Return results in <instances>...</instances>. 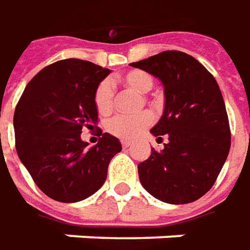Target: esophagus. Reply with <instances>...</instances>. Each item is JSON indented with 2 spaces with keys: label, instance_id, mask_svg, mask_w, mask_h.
<instances>
[{
  "label": "esophagus",
  "instance_id": "1",
  "mask_svg": "<svg viewBox=\"0 0 250 250\" xmlns=\"http://www.w3.org/2000/svg\"><path fill=\"white\" fill-rule=\"evenodd\" d=\"M130 145H131V142L130 141H122V146H123V148H128Z\"/></svg>",
  "mask_w": 250,
  "mask_h": 250
}]
</instances>
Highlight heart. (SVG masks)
<instances>
[{"label":"heart","mask_w":250,"mask_h":250,"mask_svg":"<svg viewBox=\"0 0 250 250\" xmlns=\"http://www.w3.org/2000/svg\"><path fill=\"white\" fill-rule=\"evenodd\" d=\"M119 82L125 84V87H130L137 92L145 94L151 90L153 85V77L145 70L134 69L128 70L119 77ZM94 102L101 115H109L113 109L115 102V91L113 85L109 80H102L99 83L95 94H94ZM152 115L149 112H141L138 115L125 116L119 115L109 120L106 125V130L112 135H115L120 140H133L138 134H141L146 127L152 123Z\"/></svg>","instance_id":"1"}]
</instances>
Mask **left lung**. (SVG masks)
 Listing matches in <instances>:
<instances>
[{
	"label": "left lung",
	"mask_w": 250,
	"mask_h": 250,
	"mask_svg": "<svg viewBox=\"0 0 250 250\" xmlns=\"http://www.w3.org/2000/svg\"><path fill=\"white\" fill-rule=\"evenodd\" d=\"M158 77L165 110L151 130L167 144L138 165L142 187L171 205L194 202L216 183L231 146L224 99L210 72L181 51H163L130 63Z\"/></svg>",
	"instance_id": "left-lung-1"
}]
</instances>
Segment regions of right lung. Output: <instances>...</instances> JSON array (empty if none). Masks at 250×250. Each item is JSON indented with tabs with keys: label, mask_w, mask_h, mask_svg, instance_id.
Returning a JSON list of instances; mask_svg holds the SVG:
<instances>
[{
	"label": "right lung",
	"mask_w": 250,
	"mask_h": 250,
	"mask_svg": "<svg viewBox=\"0 0 250 250\" xmlns=\"http://www.w3.org/2000/svg\"><path fill=\"white\" fill-rule=\"evenodd\" d=\"M109 73L88 61H58L31 79L16 105L18 156L51 199L73 203L95 194L106 180L109 162L122 151L108 133L101 131L92 148L82 140L83 128L97 127L94 94Z\"/></svg>",
	"instance_id": "add662e5"
}]
</instances>
